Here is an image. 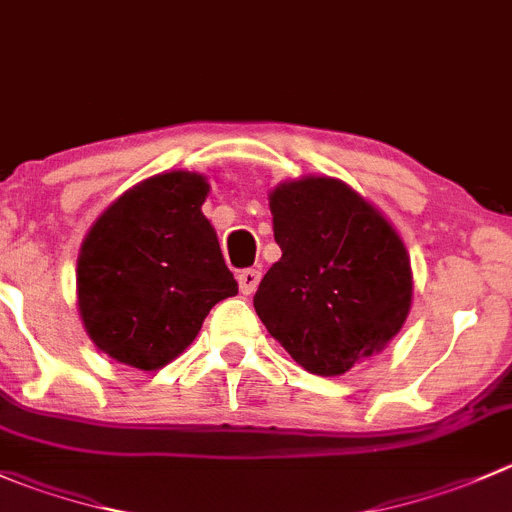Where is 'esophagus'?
Wrapping results in <instances>:
<instances>
[{"label":"esophagus","instance_id":"34e87169","mask_svg":"<svg viewBox=\"0 0 512 512\" xmlns=\"http://www.w3.org/2000/svg\"><path fill=\"white\" fill-rule=\"evenodd\" d=\"M237 280H240L242 295H252L257 290V285H260V270H242L237 275Z\"/></svg>","mask_w":512,"mask_h":512}]
</instances>
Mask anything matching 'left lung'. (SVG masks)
Segmentation results:
<instances>
[{
    "instance_id": "obj_1",
    "label": "left lung",
    "mask_w": 512,
    "mask_h": 512,
    "mask_svg": "<svg viewBox=\"0 0 512 512\" xmlns=\"http://www.w3.org/2000/svg\"><path fill=\"white\" fill-rule=\"evenodd\" d=\"M282 257L255 310L297 365L335 377L388 347L413 305V270L390 220L335 177L307 175L270 192Z\"/></svg>"
}]
</instances>
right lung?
<instances>
[{"label": "right lung", "instance_id": "obj_1", "mask_svg": "<svg viewBox=\"0 0 512 512\" xmlns=\"http://www.w3.org/2000/svg\"><path fill=\"white\" fill-rule=\"evenodd\" d=\"M210 182L172 170L122 192L77 257V307L89 340L122 365L160 370L192 345L207 312L237 295L215 227Z\"/></svg>", "mask_w": 512, "mask_h": 512}]
</instances>
